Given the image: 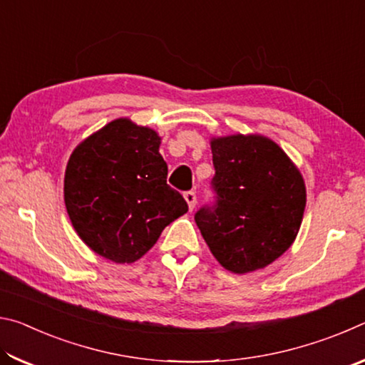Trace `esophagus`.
<instances>
[{"instance_id":"esophagus-1","label":"esophagus","mask_w":365,"mask_h":365,"mask_svg":"<svg viewBox=\"0 0 365 365\" xmlns=\"http://www.w3.org/2000/svg\"><path fill=\"white\" fill-rule=\"evenodd\" d=\"M183 196H185V201L188 202L190 211H193L195 206H196V193H195V191H187V193H185Z\"/></svg>"}]
</instances>
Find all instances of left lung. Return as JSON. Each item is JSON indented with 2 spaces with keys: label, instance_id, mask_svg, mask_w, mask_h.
<instances>
[{
  "label": "left lung",
  "instance_id": "8db88e82",
  "mask_svg": "<svg viewBox=\"0 0 365 365\" xmlns=\"http://www.w3.org/2000/svg\"><path fill=\"white\" fill-rule=\"evenodd\" d=\"M217 205L195 222L222 267L243 275L267 267L294 243L306 185L282 148L264 135L211 138Z\"/></svg>",
  "mask_w": 365,
  "mask_h": 365
}]
</instances>
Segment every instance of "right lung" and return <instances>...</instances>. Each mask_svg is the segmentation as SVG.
<instances>
[{"label":"right lung","mask_w":365,"mask_h":365,"mask_svg":"<svg viewBox=\"0 0 365 365\" xmlns=\"http://www.w3.org/2000/svg\"><path fill=\"white\" fill-rule=\"evenodd\" d=\"M160 137L128 117L110 120L67 160L64 202L80 240L115 264L143 257L170 222L188 211L168 185Z\"/></svg>","instance_id":"right-lung-1"}]
</instances>
